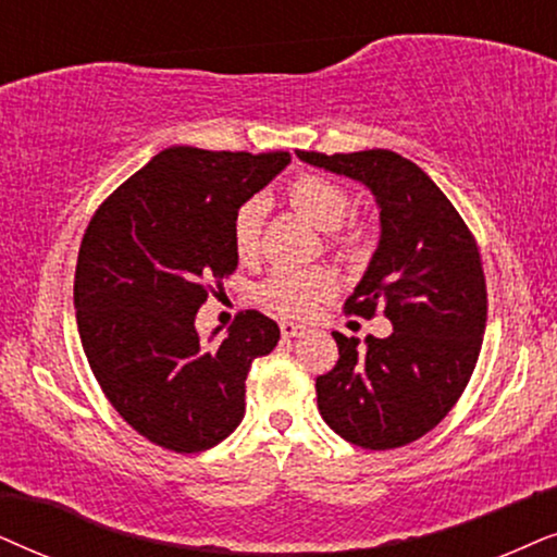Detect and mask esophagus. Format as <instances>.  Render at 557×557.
<instances>
[{"label": "esophagus", "mask_w": 557, "mask_h": 557, "mask_svg": "<svg viewBox=\"0 0 557 557\" xmlns=\"http://www.w3.org/2000/svg\"><path fill=\"white\" fill-rule=\"evenodd\" d=\"M280 333H283V338L302 336V333H306V325L293 323V321H283V323H280Z\"/></svg>", "instance_id": "1"}]
</instances>
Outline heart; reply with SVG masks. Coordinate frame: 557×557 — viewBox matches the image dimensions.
<instances>
[{
  "label": "heart",
  "instance_id": "b5f03b06",
  "mask_svg": "<svg viewBox=\"0 0 557 557\" xmlns=\"http://www.w3.org/2000/svg\"><path fill=\"white\" fill-rule=\"evenodd\" d=\"M293 209L300 211L310 224L331 232V244L344 255H356L364 244V228L344 226V221L351 213V196L344 185L331 181V177L306 173L298 175L287 188ZM267 201L262 196L249 198L236 211L232 224L234 251L242 259L251 257L257 251L259 232H262ZM336 287V280L323 267H310V270H274L270 277L259 285L257 298L272 308L274 313L306 318L315 310L321 300L329 298Z\"/></svg>",
  "mask_w": 557,
  "mask_h": 557
}]
</instances>
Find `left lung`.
<instances>
[{
    "label": "left lung",
    "mask_w": 557,
    "mask_h": 557,
    "mask_svg": "<svg viewBox=\"0 0 557 557\" xmlns=\"http://www.w3.org/2000/svg\"><path fill=\"white\" fill-rule=\"evenodd\" d=\"M313 168L372 190L380 244L346 300L354 315L389 318L387 338L333 333L338 361L318 376V410L341 438L369 450L422 438L463 395L486 329L479 247L454 203L392 150L300 152Z\"/></svg>",
    "instance_id": "left-lung-1"
}]
</instances>
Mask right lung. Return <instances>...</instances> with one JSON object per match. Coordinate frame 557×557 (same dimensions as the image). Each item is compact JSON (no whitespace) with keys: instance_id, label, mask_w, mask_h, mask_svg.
Here are the masks:
<instances>
[{"instance_id":"right-lung-1","label":"right lung","mask_w":557,"mask_h":557,"mask_svg":"<svg viewBox=\"0 0 557 557\" xmlns=\"http://www.w3.org/2000/svg\"><path fill=\"white\" fill-rule=\"evenodd\" d=\"M287 162L290 152L168 147L111 193L81 242L73 306L88 367L114 410L175 454L234 433L251 361L280 341L257 310L201 341L196 313L239 264V206Z\"/></svg>"}]
</instances>
